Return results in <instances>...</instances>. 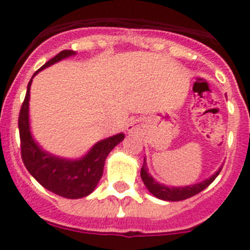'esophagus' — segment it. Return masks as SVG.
<instances>
[{
	"mask_svg": "<svg viewBox=\"0 0 250 250\" xmlns=\"http://www.w3.org/2000/svg\"><path fill=\"white\" fill-rule=\"evenodd\" d=\"M135 129H137V125H135L134 123H129V125H127V130H129V132H134Z\"/></svg>",
	"mask_w": 250,
	"mask_h": 250,
	"instance_id": "esophagus-1",
	"label": "esophagus"
}]
</instances>
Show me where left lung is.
Returning a JSON list of instances; mask_svg holds the SVG:
<instances>
[{"label":"left lung","instance_id":"obj_1","mask_svg":"<svg viewBox=\"0 0 250 250\" xmlns=\"http://www.w3.org/2000/svg\"><path fill=\"white\" fill-rule=\"evenodd\" d=\"M221 169H223V167L214 174L213 176H210V178L207 179V180L202 181V183L195 184V185L192 186H185V188H168V186L158 184L157 181L153 180L152 176L148 175L145 160H144V165H143V168H141L140 175H141V179H143L144 184H145V186L147 188V190L150 191L153 196H156V197L160 198V200L172 201V202H174V201L186 200V198H190L192 197V196L200 193L201 191H203L204 188H208V186L215 180L216 176L220 174Z\"/></svg>","mask_w":250,"mask_h":250}]
</instances>
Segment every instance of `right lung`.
Masks as SVG:
<instances>
[{"label": "right lung", "mask_w": 250, "mask_h": 250, "mask_svg": "<svg viewBox=\"0 0 250 250\" xmlns=\"http://www.w3.org/2000/svg\"><path fill=\"white\" fill-rule=\"evenodd\" d=\"M74 54V50H62L40 70ZM40 70L35 72L34 76ZM31 82L32 78L27 84L26 95L21 104L19 120H18L20 153H21L22 162L29 173L48 191H52L55 195L66 198L84 197L89 195L99 183L107 155L117 144L125 139V134L120 133V134L99 141L93 146L88 155L78 161L62 160V158L44 152L35 143L30 134L29 99Z\"/></svg>", "instance_id": "right-lung-1"}]
</instances>
